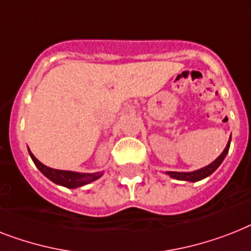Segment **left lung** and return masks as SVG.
Here are the masks:
<instances>
[{"mask_svg":"<svg viewBox=\"0 0 251 251\" xmlns=\"http://www.w3.org/2000/svg\"><path fill=\"white\" fill-rule=\"evenodd\" d=\"M229 144H231V138L228 140L227 146H226L225 151L222 152L221 156L209 164L207 166H203V168L199 169V170H195V172H187V173H182V172H166V174L170 175L173 179H178V180H185V182H199V180H202V179L207 178L209 175L213 174L215 170H217L221 164L223 162V160L226 158L228 153V150H229Z\"/></svg>","mask_w":251,"mask_h":251,"instance_id":"left-lung-1","label":"left lung"}]
</instances>
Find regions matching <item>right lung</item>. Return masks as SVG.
Here are the masks:
<instances>
[{
    "label": "right lung",
    "mask_w": 251,
    "mask_h": 251,
    "mask_svg": "<svg viewBox=\"0 0 251 251\" xmlns=\"http://www.w3.org/2000/svg\"><path fill=\"white\" fill-rule=\"evenodd\" d=\"M28 152H29L30 158L33 160L34 165L37 166L38 170H40L42 174L46 176L48 179H50L51 182H54L55 184L63 185V187H67V188H78V187H82V185H86L89 183L97 180L103 175L101 172L98 173H77V172H68V170H56V169H51L44 165L42 162L34 157V154L32 153L28 148Z\"/></svg>",
    "instance_id": "right-lung-1"
}]
</instances>
